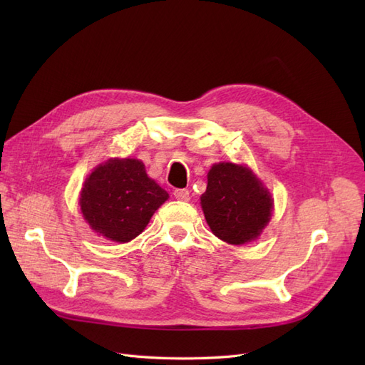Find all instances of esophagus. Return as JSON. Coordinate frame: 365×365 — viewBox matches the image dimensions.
Segmentation results:
<instances>
[{"label":"esophagus","instance_id":"obj_1","mask_svg":"<svg viewBox=\"0 0 365 365\" xmlns=\"http://www.w3.org/2000/svg\"><path fill=\"white\" fill-rule=\"evenodd\" d=\"M173 196L178 201H189L190 200V193H189V190H187V189H176V190H173Z\"/></svg>","mask_w":365,"mask_h":365}]
</instances>
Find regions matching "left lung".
Segmentation results:
<instances>
[{"instance_id":"1","label":"left lung","mask_w":365,"mask_h":365,"mask_svg":"<svg viewBox=\"0 0 365 365\" xmlns=\"http://www.w3.org/2000/svg\"><path fill=\"white\" fill-rule=\"evenodd\" d=\"M267 187L247 165L213 164L207 175L201 207L213 235L231 245L256 240L272 213Z\"/></svg>"}]
</instances>
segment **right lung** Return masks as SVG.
<instances>
[{
	"instance_id": "1",
	"label": "right lung",
	"mask_w": 365,
	"mask_h": 365,
	"mask_svg": "<svg viewBox=\"0 0 365 365\" xmlns=\"http://www.w3.org/2000/svg\"><path fill=\"white\" fill-rule=\"evenodd\" d=\"M169 193L149 178L135 158H111L98 164L83 182L81 212L94 233L125 244L146 228Z\"/></svg>"
}]
</instances>
